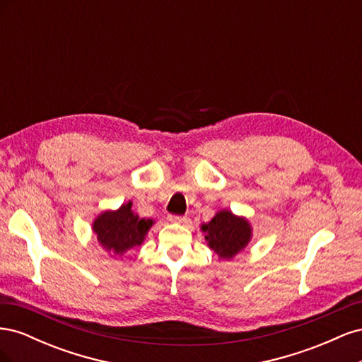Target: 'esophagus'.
Listing matches in <instances>:
<instances>
[{
	"label": "esophagus",
	"instance_id": "obj_1",
	"mask_svg": "<svg viewBox=\"0 0 362 362\" xmlns=\"http://www.w3.org/2000/svg\"><path fill=\"white\" fill-rule=\"evenodd\" d=\"M168 218H169V222H172V223H181V225L187 223V217H184V216H172L170 214Z\"/></svg>",
	"mask_w": 362,
	"mask_h": 362
}]
</instances>
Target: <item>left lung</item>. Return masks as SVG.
<instances>
[{"mask_svg":"<svg viewBox=\"0 0 362 362\" xmlns=\"http://www.w3.org/2000/svg\"><path fill=\"white\" fill-rule=\"evenodd\" d=\"M205 240L218 258L231 259L242 252L252 238V226L247 218L228 210L217 211L208 223H202Z\"/></svg>","mask_w":362,"mask_h":362,"instance_id":"8db88e82","label":"left lung"}]
</instances>
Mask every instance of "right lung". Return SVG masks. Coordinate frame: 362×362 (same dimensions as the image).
Returning <instances> with one entry per match:
<instances>
[{"label":"right lung","instance_id":"1","mask_svg":"<svg viewBox=\"0 0 362 362\" xmlns=\"http://www.w3.org/2000/svg\"><path fill=\"white\" fill-rule=\"evenodd\" d=\"M133 202L120 205L117 210H107L93 221L98 242L110 254L122 257L125 252L140 246L152 226L151 218H140L131 210Z\"/></svg>","mask_w":362,"mask_h":362}]
</instances>
